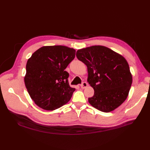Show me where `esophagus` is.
<instances>
[{"instance_id": "1", "label": "esophagus", "mask_w": 150, "mask_h": 150, "mask_svg": "<svg viewBox=\"0 0 150 150\" xmlns=\"http://www.w3.org/2000/svg\"><path fill=\"white\" fill-rule=\"evenodd\" d=\"M88 86V83L86 82H83L82 84H81V88L82 89H84Z\"/></svg>"}]
</instances>
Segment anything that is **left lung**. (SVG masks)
<instances>
[{
	"instance_id": "left-lung-1",
	"label": "left lung",
	"mask_w": 150,
	"mask_h": 150,
	"mask_svg": "<svg viewBox=\"0 0 150 150\" xmlns=\"http://www.w3.org/2000/svg\"><path fill=\"white\" fill-rule=\"evenodd\" d=\"M76 57L88 67L87 81L94 91L88 98L91 105L105 112L119 107L128 97L133 81L126 59L103 46L79 49Z\"/></svg>"
}]
</instances>
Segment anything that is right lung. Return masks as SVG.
Listing matches in <instances>:
<instances>
[{"label": "right lung", "instance_id": "obj_1", "mask_svg": "<svg viewBox=\"0 0 150 150\" xmlns=\"http://www.w3.org/2000/svg\"><path fill=\"white\" fill-rule=\"evenodd\" d=\"M75 54L73 48L49 46L39 48L29 59L24 83L36 105L52 111L69 101L76 89L69 86L65 69Z\"/></svg>", "mask_w": 150, "mask_h": 150}]
</instances>
